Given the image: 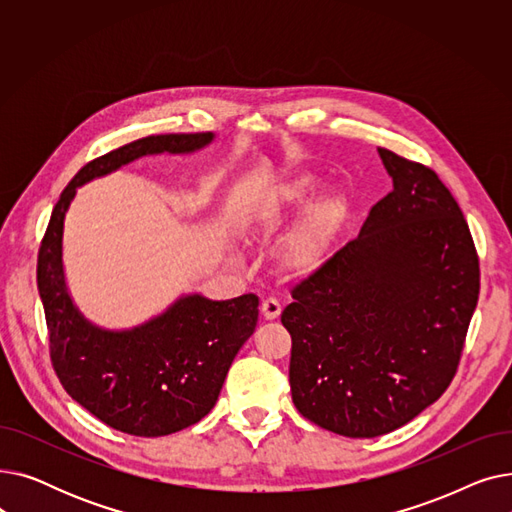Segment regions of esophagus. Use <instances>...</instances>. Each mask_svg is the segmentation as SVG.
Returning a JSON list of instances; mask_svg holds the SVG:
<instances>
[{
  "label": "esophagus",
  "mask_w": 512,
  "mask_h": 512,
  "mask_svg": "<svg viewBox=\"0 0 512 512\" xmlns=\"http://www.w3.org/2000/svg\"><path fill=\"white\" fill-rule=\"evenodd\" d=\"M261 313H263L265 319H278L280 313H282V305H280L278 299L270 297V299H265V301L261 303Z\"/></svg>",
  "instance_id": "esophagus-1"
}]
</instances>
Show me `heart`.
I'll list each match as a JSON object with an SVG mask.
<instances>
[{
	"instance_id": "obj_1",
	"label": "heart",
	"mask_w": 512,
	"mask_h": 512,
	"mask_svg": "<svg viewBox=\"0 0 512 512\" xmlns=\"http://www.w3.org/2000/svg\"><path fill=\"white\" fill-rule=\"evenodd\" d=\"M315 191V180L301 176L278 186L263 197L249 215V226L259 232H274L288 218L290 211L305 205ZM348 215V203L342 195H330L317 201L294 228L282 247V261L292 272L307 274L317 270L326 259L332 242Z\"/></svg>"
}]
</instances>
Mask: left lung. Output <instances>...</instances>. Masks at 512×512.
Segmentation results:
<instances>
[{
  "mask_svg": "<svg viewBox=\"0 0 512 512\" xmlns=\"http://www.w3.org/2000/svg\"><path fill=\"white\" fill-rule=\"evenodd\" d=\"M378 151L392 191L282 311L294 407L346 438L394 432L446 392L479 299L459 203L432 168Z\"/></svg>",
  "mask_w": 512,
  "mask_h": 512,
  "instance_id": "1",
  "label": "left lung"
}]
</instances>
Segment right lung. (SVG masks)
<instances>
[{"label": "right lung", "instance_id": "add662e5", "mask_svg": "<svg viewBox=\"0 0 512 512\" xmlns=\"http://www.w3.org/2000/svg\"><path fill=\"white\" fill-rule=\"evenodd\" d=\"M211 141L213 132L153 134L89 161L62 191L39 247L37 286L53 371L80 407L130 436H168L213 409L236 353L255 332L259 299L188 294L139 328L101 330L78 313L66 288L64 218L80 184L143 155L191 153Z\"/></svg>", "mask_w": 512, "mask_h": 512}]
</instances>
